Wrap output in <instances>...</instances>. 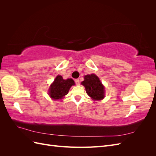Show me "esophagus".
Segmentation results:
<instances>
[{"label": "esophagus", "instance_id": "34e87169", "mask_svg": "<svg viewBox=\"0 0 156 156\" xmlns=\"http://www.w3.org/2000/svg\"><path fill=\"white\" fill-rule=\"evenodd\" d=\"M75 83H76V84L77 85H79L80 84V81H79V79H75Z\"/></svg>", "mask_w": 156, "mask_h": 156}]
</instances>
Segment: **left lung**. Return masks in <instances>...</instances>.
Returning a JSON list of instances; mask_svg holds the SVG:
<instances>
[{"instance_id":"1","label":"left lung","mask_w":156,"mask_h":156,"mask_svg":"<svg viewBox=\"0 0 156 156\" xmlns=\"http://www.w3.org/2000/svg\"><path fill=\"white\" fill-rule=\"evenodd\" d=\"M81 84L86 89L88 95L93 100H101L105 98V87L95 74L86 75Z\"/></svg>"}]
</instances>
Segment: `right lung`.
Instances as JSON below:
<instances>
[{"mask_svg": "<svg viewBox=\"0 0 156 156\" xmlns=\"http://www.w3.org/2000/svg\"><path fill=\"white\" fill-rule=\"evenodd\" d=\"M74 84L72 79L64 80L61 75H58L51 84L48 94L53 100H61L68 94L71 87Z\"/></svg>", "mask_w": 156, "mask_h": 156, "instance_id": "right-lung-1", "label": "right lung"}]
</instances>
